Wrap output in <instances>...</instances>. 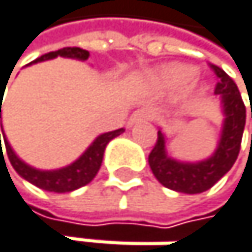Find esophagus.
Masks as SVG:
<instances>
[{
    "label": "esophagus",
    "mask_w": 252,
    "mask_h": 252,
    "mask_svg": "<svg viewBox=\"0 0 252 252\" xmlns=\"http://www.w3.org/2000/svg\"><path fill=\"white\" fill-rule=\"evenodd\" d=\"M153 119V113L147 108H142V110H136L128 119V127L134 125L136 122H141V121H152Z\"/></svg>",
    "instance_id": "34e87169"
}]
</instances>
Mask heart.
<instances>
[{
	"label": "heart",
	"mask_w": 252,
	"mask_h": 252,
	"mask_svg": "<svg viewBox=\"0 0 252 252\" xmlns=\"http://www.w3.org/2000/svg\"><path fill=\"white\" fill-rule=\"evenodd\" d=\"M195 75L197 72L193 68L184 66V64H169L155 75V82L164 88H181L189 85Z\"/></svg>",
	"instance_id": "1"
}]
</instances>
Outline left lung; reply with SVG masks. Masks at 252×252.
Here are the masks:
<instances>
[{"instance_id":"obj_1","label":"left lung","mask_w":252,"mask_h":252,"mask_svg":"<svg viewBox=\"0 0 252 252\" xmlns=\"http://www.w3.org/2000/svg\"><path fill=\"white\" fill-rule=\"evenodd\" d=\"M209 66L219 77V83L215 85V94L220 95L224 114L217 150L204 161H177L167 155L165 136L161 130H158L157 144L149 155L150 169L157 180L164 188L181 193H201L211 189L231 170L240 152L246 122V108L242 100V94L235 82L221 68L215 66V64H209Z\"/></svg>"}]
</instances>
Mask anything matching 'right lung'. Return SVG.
<instances>
[{
    "label": "right lung",
    "instance_id": "obj_1",
    "mask_svg": "<svg viewBox=\"0 0 252 252\" xmlns=\"http://www.w3.org/2000/svg\"><path fill=\"white\" fill-rule=\"evenodd\" d=\"M59 55H60V57H68V59L87 60L90 57V52L85 51V49H80V48H63V49H59V51L44 54V55H41V57H38L37 60H33L32 63L51 60V59L59 57ZM1 97H2V93H1ZM0 105H2V102ZM121 133H124V128L100 134V136L95 138L94 142L90 145L87 150H85V153L79 159H75L72 164L66 165V167H63V169H59V170H40V169L31 167L29 164L21 161L17 155H15L9 141L6 139V134H4V131H2V139H4V145H6V152H7L9 161H10L12 167L17 170V173L20 175V177H23L26 181H29L31 184L37 186V188H40L43 190L64 193V192H71V190L79 189V188H82V186H87L90 181H93V178L97 175L100 165H102L103 152H105V147H107V144L111 139H114L116 136H119ZM1 150H2V147H1Z\"/></svg>",
    "mask_w": 252,
    "mask_h": 252
}]
</instances>
